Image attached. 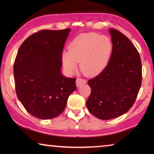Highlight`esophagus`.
<instances>
[{"instance_id": "esophagus-1", "label": "esophagus", "mask_w": 154, "mask_h": 154, "mask_svg": "<svg viewBox=\"0 0 154 154\" xmlns=\"http://www.w3.org/2000/svg\"><path fill=\"white\" fill-rule=\"evenodd\" d=\"M86 83H87V81L85 79H81V78H77L76 80V85L77 87H79L81 85L85 84Z\"/></svg>"}]
</instances>
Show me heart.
I'll return each mask as SVG.
<instances>
[{
	"mask_svg": "<svg viewBox=\"0 0 154 154\" xmlns=\"http://www.w3.org/2000/svg\"><path fill=\"white\" fill-rule=\"evenodd\" d=\"M113 52L112 40L106 35L89 32L78 35L61 54L62 64L69 74L77 70L78 62L83 73L89 77L97 76L105 70Z\"/></svg>",
	"mask_w": 154,
	"mask_h": 154,
	"instance_id": "1",
	"label": "heart"
}]
</instances>
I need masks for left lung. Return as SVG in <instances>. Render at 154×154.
<instances>
[{
  "label": "left lung",
  "instance_id": "1",
  "mask_svg": "<svg viewBox=\"0 0 154 154\" xmlns=\"http://www.w3.org/2000/svg\"><path fill=\"white\" fill-rule=\"evenodd\" d=\"M113 52L103 73L88 81L89 112L101 120L119 117L134 103L142 84V63L134 45L125 35L110 28Z\"/></svg>",
  "mask_w": 154,
  "mask_h": 154
}]
</instances>
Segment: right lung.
<instances>
[{
    "label": "right lung",
    "instance_id": "add662e5",
    "mask_svg": "<svg viewBox=\"0 0 154 154\" xmlns=\"http://www.w3.org/2000/svg\"><path fill=\"white\" fill-rule=\"evenodd\" d=\"M70 28L43 30L20 47L14 63L18 99L28 112L40 119H54L66 106L77 89L75 78L62 75L61 54Z\"/></svg>",
    "mask_w": 154,
    "mask_h": 154
}]
</instances>
